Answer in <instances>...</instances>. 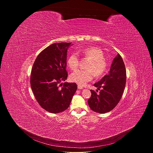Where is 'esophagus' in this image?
I'll return each instance as SVG.
<instances>
[{"instance_id":"obj_1","label":"esophagus","mask_w":153,"mask_h":153,"mask_svg":"<svg viewBox=\"0 0 153 153\" xmlns=\"http://www.w3.org/2000/svg\"><path fill=\"white\" fill-rule=\"evenodd\" d=\"M77 88H78V89H79V90L83 89V87H82V86H80V85H78V86H77Z\"/></svg>"}]
</instances>
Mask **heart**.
<instances>
[{"label":"heart","mask_w":153,"mask_h":153,"mask_svg":"<svg viewBox=\"0 0 153 153\" xmlns=\"http://www.w3.org/2000/svg\"><path fill=\"white\" fill-rule=\"evenodd\" d=\"M82 56L90 59L87 63L86 70H77L70 76V80L79 85H84L93 78L103 76L108 68V63L104 58V54L101 49L91 47L85 48L80 51ZM80 59L76 53H72L68 58L67 64L71 70H75L79 65Z\"/></svg>","instance_id":"heart-1"}]
</instances>
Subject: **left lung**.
<instances>
[{
  "mask_svg": "<svg viewBox=\"0 0 153 153\" xmlns=\"http://www.w3.org/2000/svg\"><path fill=\"white\" fill-rule=\"evenodd\" d=\"M126 73L123 60L118 53L114 59L110 73L99 82L94 84L100 90L99 94L91 90V96L88 99L89 106L93 111L106 113L111 111L120 100L126 84Z\"/></svg>",
  "mask_w": 153,
  "mask_h": 153,
  "instance_id": "8db88e82",
  "label": "left lung"
}]
</instances>
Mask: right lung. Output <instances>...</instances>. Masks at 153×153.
<instances>
[{
	"label": "right lung",
	"instance_id": "obj_1",
	"mask_svg": "<svg viewBox=\"0 0 153 153\" xmlns=\"http://www.w3.org/2000/svg\"><path fill=\"white\" fill-rule=\"evenodd\" d=\"M71 43L50 45L36 57L31 70L30 84L40 106L51 113L64 111L69 107L77 89L76 83H61L67 79V49Z\"/></svg>",
	"mask_w": 153,
	"mask_h": 153
}]
</instances>
